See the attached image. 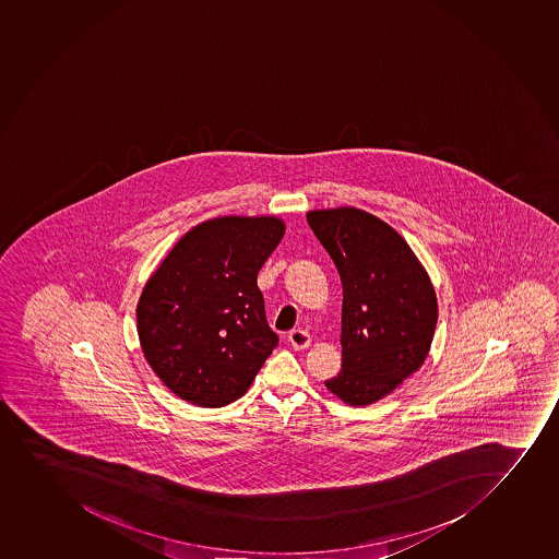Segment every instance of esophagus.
Instances as JSON below:
<instances>
[{
    "instance_id": "34e87169",
    "label": "esophagus",
    "mask_w": 559,
    "mask_h": 559,
    "mask_svg": "<svg viewBox=\"0 0 559 559\" xmlns=\"http://www.w3.org/2000/svg\"><path fill=\"white\" fill-rule=\"evenodd\" d=\"M289 342H292L294 348L300 350V348H307L308 345H310L312 337H310V334H308L307 331H300V329H297V331L289 332Z\"/></svg>"
}]
</instances>
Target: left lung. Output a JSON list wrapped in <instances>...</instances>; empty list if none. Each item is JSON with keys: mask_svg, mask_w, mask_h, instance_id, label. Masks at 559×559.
Returning <instances> with one entry per match:
<instances>
[{"mask_svg": "<svg viewBox=\"0 0 559 559\" xmlns=\"http://www.w3.org/2000/svg\"><path fill=\"white\" fill-rule=\"evenodd\" d=\"M343 284L342 371L324 385L353 406L390 395L427 358L438 300L403 236L358 209L308 212Z\"/></svg>", "mask_w": 559, "mask_h": 559, "instance_id": "1", "label": "left lung"}]
</instances>
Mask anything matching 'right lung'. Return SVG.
Instances as JSON below:
<instances>
[{
	"label": "right lung",
	"mask_w": 559,
	"mask_h": 559,
	"mask_svg": "<svg viewBox=\"0 0 559 559\" xmlns=\"http://www.w3.org/2000/svg\"><path fill=\"white\" fill-rule=\"evenodd\" d=\"M283 236L276 217H216L182 236L145 284L142 350L182 401L227 406L278 345L257 276Z\"/></svg>",
	"instance_id": "right-lung-1"
}]
</instances>
